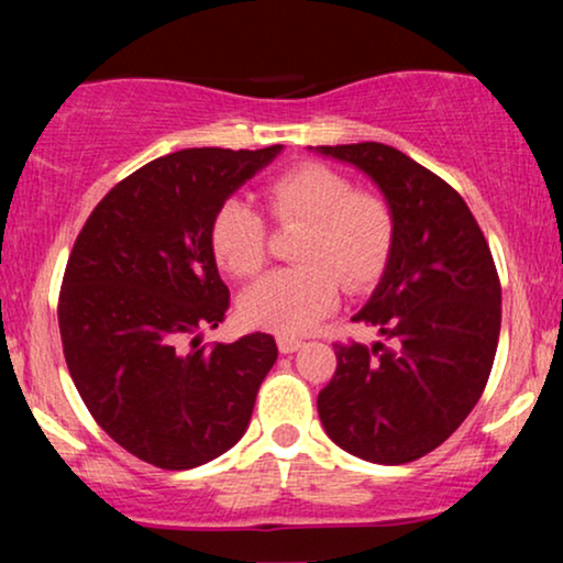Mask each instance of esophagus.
<instances>
[{
  "label": "esophagus",
  "instance_id": "obj_1",
  "mask_svg": "<svg viewBox=\"0 0 563 563\" xmlns=\"http://www.w3.org/2000/svg\"><path fill=\"white\" fill-rule=\"evenodd\" d=\"M276 343H279L282 353H295L302 349V341H299V338H289V335H279V341Z\"/></svg>",
  "mask_w": 563,
  "mask_h": 563
}]
</instances>
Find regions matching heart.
<instances>
[{"label": "heart", "mask_w": 563, "mask_h": 563, "mask_svg": "<svg viewBox=\"0 0 563 563\" xmlns=\"http://www.w3.org/2000/svg\"><path fill=\"white\" fill-rule=\"evenodd\" d=\"M264 205L279 228L302 225L295 243L299 266L279 268L245 291L241 314L251 325L299 335L338 302L345 289L372 287L387 272L397 243V214L382 195L361 191L349 176L322 164H299L264 187ZM220 266L251 279L266 264L268 230L251 202L225 199L210 228Z\"/></svg>", "instance_id": "obj_1"}]
</instances>
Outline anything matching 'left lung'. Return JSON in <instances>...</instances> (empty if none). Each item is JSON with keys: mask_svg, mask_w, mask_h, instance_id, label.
Returning a JSON list of instances; mask_svg holds the SVG:
<instances>
[{"mask_svg": "<svg viewBox=\"0 0 563 563\" xmlns=\"http://www.w3.org/2000/svg\"><path fill=\"white\" fill-rule=\"evenodd\" d=\"M379 184L397 243L356 322L382 341H338L320 389L325 433L374 464H410L438 449L479 402L495 364L503 287L489 243L449 181L384 143L320 145Z\"/></svg>", "mask_w": 563, "mask_h": 563, "instance_id": "8db88e82", "label": "left lung"}]
</instances>
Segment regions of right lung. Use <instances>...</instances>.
I'll list each match as a JSON object with an SVG mask.
<instances>
[{
    "instance_id": "right-lung-1",
    "label": "right lung",
    "mask_w": 563,
    "mask_h": 563,
    "mask_svg": "<svg viewBox=\"0 0 563 563\" xmlns=\"http://www.w3.org/2000/svg\"><path fill=\"white\" fill-rule=\"evenodd\" d=\"M282 145L187 148L125 176L84 222L58 295L68 374L97 426L145 464L202 466L241 441L276 341L199 345L230 291L210 228Z\"/></svg>"
}]
</instances>
